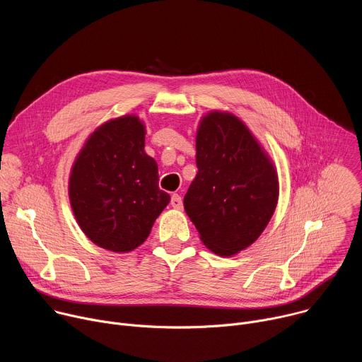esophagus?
<instances>
[{"label":"esophagus","mask_w":362,"mask_h":362,"mask_svg":"<svg viewBox=\"0 0 362 362\" xmlns=\"http://www.w3.org/2000/svg\"><path fill=\"white\" fill-rule=\"evenodd\" d=\"M170 204H172V208H175V209H177V211H182V208H183V200H182L180 194H177V193L172 194V197H170Z\"/></svg>","instance_id":"34e87169"}]
</instances>
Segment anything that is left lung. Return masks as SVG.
Segmentation results:
<instances>
[{
  "instance_id": "obj_1",
  "label": "left lung",
  "mask_w": 362,
  "mask_h": 362,
  "mask_svg": "<svg viewBox=\"0 0 362 362\" xmlns=\"http://www.w3.org/2000/svg\"><path fill=\"white\" fill-rule=\"evenodd\" d=\"M197 175L185 211L202 242L232 256L261 236L278 203V175L259 143L233 115L212 112L196 134Z\"/></svg>"
}]
</instances>
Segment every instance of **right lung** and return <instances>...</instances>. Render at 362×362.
<instances>
[{"label":"right lung","mask_w":362,"mask_h":362,"mask_svg":"<svg viewBox=\"0 0 362 362\" xmlns=\"http://www.w3.org/2000/svg\"><path fill=\"white\" fill-rule=\"evenodd\" d=\"M144 124L123 116L101 124L73 165L69 196L86 236L112 252H130L148 236L170 202L158 163L144 151Z\"/></svg>","instance_id":"obj_1"}]
</instances>
